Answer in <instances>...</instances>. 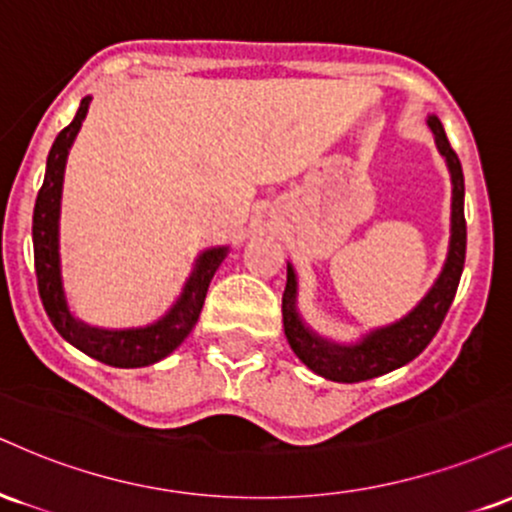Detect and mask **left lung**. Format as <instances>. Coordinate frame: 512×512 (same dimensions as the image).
I'll return each mask as SVG.
<instances>
[{"label":"left lung","mask_w":512,"mask_h":512,"mask_svg":"<svg viewBox=\"0 0 512 512\" xmlns=\"http://www.w3.org/2000/svg\"><path fill=\"white\" fill-rule=\"evenodd\" d=\"M428 127L440 156L445 158L452 180V216H450V248L445 257L443 272L431 286V291L421 298V303L404 315L402 320L387 327L368 332L356 344H337L322 339L301 320L296 308L298 281L296 272L289 264L286 267V289L281 298V313H284V332L289 339L293 354L308 366L313 373L334 383H361V380L378 378L390 370L402 368L404 363L414 361L421 351L431 344L436 332L448 315L452 298L460 284L464 267V250H467V223H464V175L460 158L445 137V129L436 115H428Z\"/></svg>","instance_id":"1"}]
</instances>
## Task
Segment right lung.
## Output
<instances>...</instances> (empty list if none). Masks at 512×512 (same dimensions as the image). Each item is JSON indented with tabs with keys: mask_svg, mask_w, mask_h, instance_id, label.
I'll use <instances>...</instances> for the list:
<instances>
[{
	"mask_svg": "<svg viewBox=\"0 0 512 512\" xmlns=\"http://www.w3.org/2000/svg\"><path fill=\"white\" fill-rule=\"evenodd\" d=\"M91 96L81 101L74 120L57 134L48 154V168L40 187L33 209V255H35V276H38V293L45 305L50 322L55 330L67 339L69 344L84 351L86 356L96 358L105 366L115 368H142L161 361L173 354L185 342L187 334L197 325L202 313L204 298H207L209 281L219 264L226 260L228 248L204 250L197 257L190 279L182 286V293L173 308L161 320L146 327H132V330H101L86 322L76 320L67 305L62 286V264H60V209H62V182L67 156L72 149L81 122L88 113Z\"/></svg>",
	"mask_w": 512,
	"mask_h": 512,
	"instance_id": "right-lung-1",
	"label": "right lung"
}]
</instances>
